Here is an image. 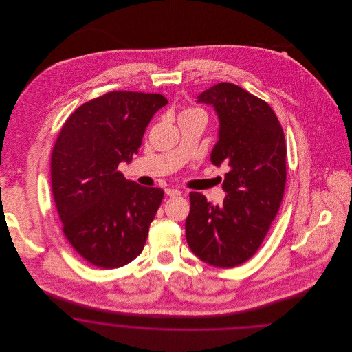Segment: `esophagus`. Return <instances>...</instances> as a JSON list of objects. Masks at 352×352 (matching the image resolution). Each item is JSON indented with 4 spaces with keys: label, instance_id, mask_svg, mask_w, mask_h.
I'll use <instances>...</instances> for the list:
<instances>
[{
    "label": "esophagus",
    "instance_id": "1",
    "mask_svg": "<svg viewBox=\"0 0 352 352\" xmlns=\"http://www.w3.org/2000/svg\"><path fill=\"white\" fill-rule=\"evenodd\" d=\"M165 192L168 194V197H179V195L182 194L179 190H177V188H173V187L165 188Z\"/></svg>",
    "mask_w": 352,
    "mask_h": 352
}]
</instances>
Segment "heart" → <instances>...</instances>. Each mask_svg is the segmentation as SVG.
<instances>
[{
  "label": "heart",
  "instance_id": "heart-1",
  "mask_svg": "<svg viewBox=\"0 0 352 352\" xmlns=\"http://www.w3.org/2000/svg\"><path fill=\"white\" fill-rule=\"evenodd\" d=\"M194 113H203V112L199 111V109H186L184 112H182L181 118H182V116H187V115H194Z\"/></svg>",
  "mask_w": 352,
  "mask_h": 352
}]
</instances>
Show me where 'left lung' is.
<instances>
[{
  "label": "left lung",
  "mask_w": 352,
  "mask_h": 352,
  "mask_svg": "<svg viewBox=\"0 0 352 352\" xmlns=\"http://www.w3.org/2000/svg\"><path fill=\"white\" fill-rule=\"evenodd\" d=\"M219 118L218 142L211 151L215 166L227 165L223 204L190 192L186 239L201 261L234 268L258 250L276 218L286 182L284 131L273 109L241 87L219 83L197 98Z\"/></svg>",
  "instance_id": "8db88e82"
}]
</instances>
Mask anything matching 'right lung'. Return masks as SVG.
Segmentation results:
<instances>
[{
	"label": "right lung",
	"mask_w": 352,
	"mask_h": 352,
	"mask_svg": "<svg viewBox=\"0 0 352 352\" xmlns=\"http://www.w3.org/2000/svg\"><path fill=\"white\" fill-rule=\"evenodd\" d=\"M166 104L160 94L108 92L80 105L56 138L54 201L69 244L95 267H124L144 250L164 191L126 181L118 168L132 161Z\"/></svg>",
	"instance_id": "1"
}]
</instances>
